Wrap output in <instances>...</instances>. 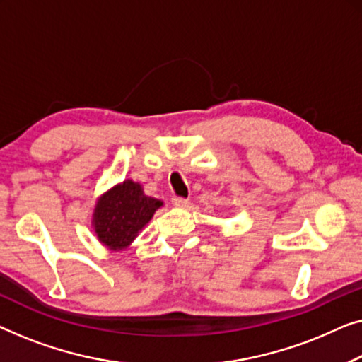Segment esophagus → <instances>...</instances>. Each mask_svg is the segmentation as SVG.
<instances>
[{
	"label": "esophagus",
	"instance_id": "esophagus-1",
	"mask_svg": "<svg viewBox=\"0 0 362 362\" xmlns=\"http://www.w3.org/2000/svg\"><path fill=\"white\" fill-rule=\"evenodd\" d=\"M172 205L179 206V208L187 206L188 205V200H187V198H183V197H174V198H172Z\"/></svg>",
	"mask_w": 362,
	"mask_h": 362
}]
</instances>
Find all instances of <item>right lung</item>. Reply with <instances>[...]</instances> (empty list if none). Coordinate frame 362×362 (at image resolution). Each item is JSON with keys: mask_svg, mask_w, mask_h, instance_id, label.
Returning a JSON list of instances; mask_svg holds the SVG:
<instances>
[{"mask_svg": "<svg viewBox=\"0 0 362 362\" xmlns=\"http://www.w3.org/2000/svg\"><path fill=\"white\" fill-rule=\"evenodd\" d=\"M160 206V200L142 193L139 183L126 180L111 188L96 203L93 213L96 236L113 251L123 249L134 241L137 233Z\"/></svg>", "mask_w": 362, "mask_h": 362, "instance_id": "1", "label": "right lung"}]
</instances>
